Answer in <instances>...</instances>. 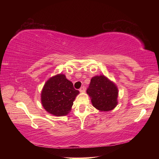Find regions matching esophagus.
<instances>
[{
  "label": "esophagus",
  "mask_w": 159,
  "mask_h": 159,
  "mask_svg": "<svg viewBox=\"0 0 159 159\" xmlns=\"http://www.w3.org/2000/svg\"><path fill=\"white\" fill-rule=\"evenodd\" d=\"M80 92H81V93H84L85 91V86H82L81 88H80Z\"/></svg>",
  "instance_id": "esophagus-1"
}]
</instances>
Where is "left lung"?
I'll use <instances>...</instances> for the list:
<instances>
[{
  "label": "left lung",
  "mask_w": 159,
  "mask_h": 159,
  "mask_svg": "<svg viewBox=\"0 0 159 159\" xmlns=\"http://www.w3.org/2000/svg\"><path fill=\"white\" fill-rule=\"evenodd\" d=\"M86 91L93 107L100 111H111L117 105V86L104 75L93 77Z\"/></svg>",
  "instance_id": "1"
}]
</instances>
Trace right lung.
Returning <instances> with one entry per match:
<instances>
[{"mask_svg":"<svg viewBox=\"0 0 159 159\" xmlns=\"http://www.w3.org/2000/svg\"><path fill=\"white\" fill-rule=\"evenodd\" d=\"M79 91L66 79L64 74H57L45 83L41 91V103L50 114L62 116L71 111V107Z\"/></svg>","mask_w":159,"mask_h":159,"instance_id":"right-lung-1","label":"right lung"}]
</instances>
